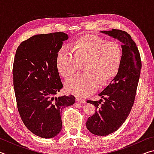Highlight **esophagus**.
<instances>
[{
	"instance_id": "34e87169",
	"label": "esophagus",
	"mask_w": 154,
	"mask_h": 154,
	"mask_svg": "<svg viewBox=\"0 0 154 154\" xmlns=\"http://www.w3.org/2000/svg\"><path fill=\"white\" fill-rule=\"evenodd\" d=\"M76 101L78 103H85V100H84V99L80 98L79 97L76 98Z\"/></svg>"
}]
</instances>
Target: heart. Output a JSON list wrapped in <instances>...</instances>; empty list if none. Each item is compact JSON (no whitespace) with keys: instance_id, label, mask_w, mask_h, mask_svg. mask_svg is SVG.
<instances>
[{"instance_id":"1","label":"heart","mask_w":154,"mask_h":154,"mask_svg":"<svg viewBox=\"0 0 154 154\" xmlns=\"http://www.w3.org/2000/svg\"><path fill=\"white\" fill-rule=\"evenodd\" d=\"M72 51L73 55L60 49L56 55V65L60 74L68 79L79 71L83 64L85 73L66 82L67 92L81 97L94 92L99 83L105 85L110 82L118 74L123 59L120 43L92 35L77 38L72 43Z\"/></svg>"}]
</instances>
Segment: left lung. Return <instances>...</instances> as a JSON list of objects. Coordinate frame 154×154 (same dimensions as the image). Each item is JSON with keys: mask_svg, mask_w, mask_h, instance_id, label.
Returning <instances> with one entry per match:
<instances>
[{"mask_svg": "<svg viewBox=\"0 0 154 154\" xmlns=\"http://www.w3.org/2000/svg\"><path fill=\"white\" fill-rule=\"evenodd\" d=\"M102 32L122 43L123 59L118 74L98 94L104 100H87L96 106V111L88 118L86 127L98 136L113 133L126 121L134 102L142 66L139 49L128 33L117 29Z\"/></svg>", "mask_w": 154, "mask_h": 154, "instance_id": "obj_1", "label": "left lung"}]
</instances>
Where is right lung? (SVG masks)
<instances>
[{
	"mask_svg": "<svg viewBox=\"0 0 154 154\" xmlns=\"http://www.w3.org/2000/svg\"><path fill=\"white\" fill-rule=\"evenodd\" d=\"M67 39L62 32L36 35L21 43L15 55L13 80L18 112L26 127L44 139L60 132L62 110L75 102L72 95L55 96L63 87L56 55Z\"/></svg>",
	"mask_w": 154,
	"mask_h": 154,
	"instance_id": "1",
	"label": "right lung"
}]
</instances>
